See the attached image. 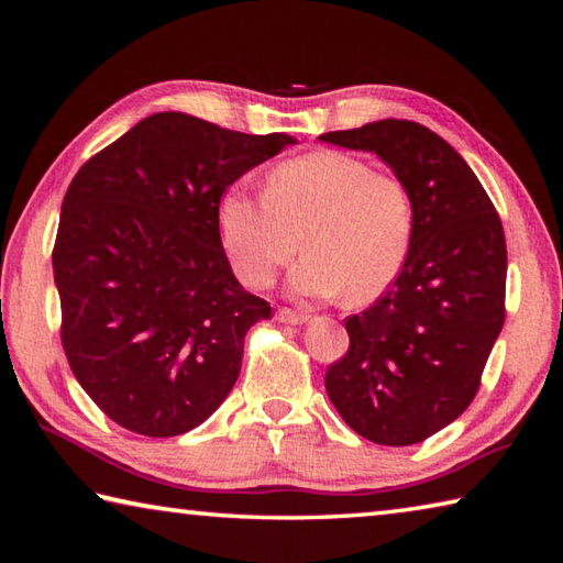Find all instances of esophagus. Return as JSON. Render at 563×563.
<instances>
[{
	"mask_svg": "<svg viewBox=\"0 0 563 563\" xmlns=\"http://www.w3.org/2000/svg\"><path fill=\"white\" fill-rule=\"evenodd\" d=\"M275 319L280 321V324H307L309 321V314H302V312H295V309H288V307H280L278 312H275Z\"/></svg>",
	"mask_w": 563,
	"mask_h": 563,
	"instance_id": "esophagus-1",
	"label": "esophagus"
}]
</instances>
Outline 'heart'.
<instances>
[{
	"mask_svg": "<svg viewBox=\"0 0 563 563\" xmlns=\"http://www.w3.org/2000/svg\"><path fill=\"white\" fill-rule=\"evenodd\" d=\"M222 242L239 278L266 288L300 244L290 273L302 297L365 302L399 278L413 244L416 212L397 176L349 152L321 150L280 164L266 194L232 186L220 200Z\"/></svg>",
	"mask_w": 563,
	"mask_h": 563,
	"instance_id": "1",
	"label": "heart"
}]
</instances>
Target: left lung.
Masks as SVG:
<instances>
[{
    "label": "left lung",
    "mask_w": 563,
    "mask_h": 563,
    "mask_svg": "<svg viewBox=\"0 0 563 563\" xmlns=\"http://www.w3.org/2000/svg\"><path fill=\"white\" fill-rule=\"evenodd\" d=\"M375 152L409 188L413 244L399 278L345 319L349 353L327 394L357 435L404 448L462 416L506 319V236L492 198L445 140L413 121L319 135Z\"/></svg>",
    "instance_id": "8db88e82"
}]
</instances>
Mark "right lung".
I'll return each instance as SVG.
<instances>
[{
    "label": "right lung",
    "mask_w": 563,
    "mask_h": 563,
    "mask_svg": "<svg viewBox=\"0 0 563 563\" xmlns=\"http://www.w3.org/2000/svg\"><path fill=\"white\" fill-rule=\"evenodd\" d=\"M288 145L166 111L71 178L53 249L59 336L81 389L118 426L181 435L232 391L246 331L271 305L234 278L220 200Z\"/></svg>",
    "instance_id": "add662e5"
}]
</instances>
